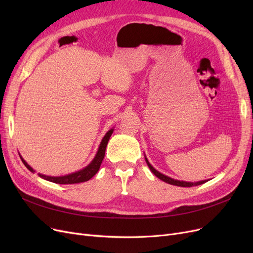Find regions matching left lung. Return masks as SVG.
<instances>
[{"instance_id":"8db88e82","label":"left lung","mask_w":253,"mask_h":253,"mask_svg":"<svg viewBox=\"0 0 253 253\" xmlns=\"http://www.w3.org/2000/svg\"><path fill=\"white\" fill-rule=\"evenodd\" d=\"M144 158H145V162H147V164H148V166H149V168H150V170L152 171V173L154 174L155 176H157V177H158L159 179H162L163 181H165V182H167V183H170V185L178 186V187H193V186H200V185H202V183H205L206 181H208V180H201V181H196V182H190V181H182V180L173 179V178L169 177V176L164 175V174H162L160 172H158L157 170H155L154 168H153V167L151 166V164L149 163L148 158H147V157H144Z\"/></svg>"}]
</instances>
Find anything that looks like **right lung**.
Listing matches in <instances>:
<instances>
[{"instance_id":"right-lung-1","label":"right lung","mask_w":253,"mask_h":253,"mask_svg":"<svg viewBox=\"0 0 253 253\" xmlns=\"http://www.w3.org/2000/svg\"><path fill=\"white\" fill-rule=\"evenodd\" d=\"M114 132V128H111L110 131L104 135V137L101 140L100 145H99V149L97 151V154L94 157V159L91 160V163L86 166L84 169L77 171L75 173L72 174H68V175H64V176H46V175H43V174H39L40 177H42L43 179H46L48 181L51 182H55V183H59V185H71V183H79V182H84V181H87L89 180L93 176L99 171L100 169V166L102 160L104 158V154H105V149H106V145H108V142L110 140V137ZM23 164L25 165V167L30 172H36L32 167H30L24 159L22 158V156H20Z\"/></svg>"}]
</instances>
